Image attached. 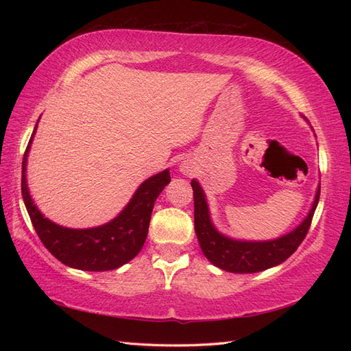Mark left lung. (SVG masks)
I'll use <instances>...</instances> for the list:
<instances>
[{
	"instance_id": "left-lung-1",
	"label": "left lung",
	"mask_w": 351,
	"mask_h": 351,
	"mask_svg": "<svg viewBox=\"0 0 351 351\" xmlns=\"http://www.w3.org/2000/svg\"><path fill=\"white\" fill-rule=\"evenodd\" d=\"M191 187L193 197H195V230L200 249L215 267L230 273H256L287 261L299 249L306 237L319 199L318 189L308 217L293 232L273 241L250 243L230 240V238L219 234L210 220L202 189L195 180L191 181Z\"/></svg>"
}]
</instances>
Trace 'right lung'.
Listing matches in <instances>:
<instances>
[{
	"label": "right lung",
	"mask_w": 351,
	"mask_h": 351,
	"mask_svg": "<svg viewBox=\"0 0 351 351\" xmlns=\"http://www.w3.org/2000/svg\"><path fill=\"white\" fill-rule=\"evenodd\" d=\"M33 136L22 160L21 190L29 220L45 247L64 265L84 271L114 270L131 261L146 241L155 200L170 182L169 170H164L141 184L125 210L107 225L92 229L63 228L45 219L28 193L25 167Z\"/></svg>",
	"instance_id": "right-lung-1"
}]
</instances>
